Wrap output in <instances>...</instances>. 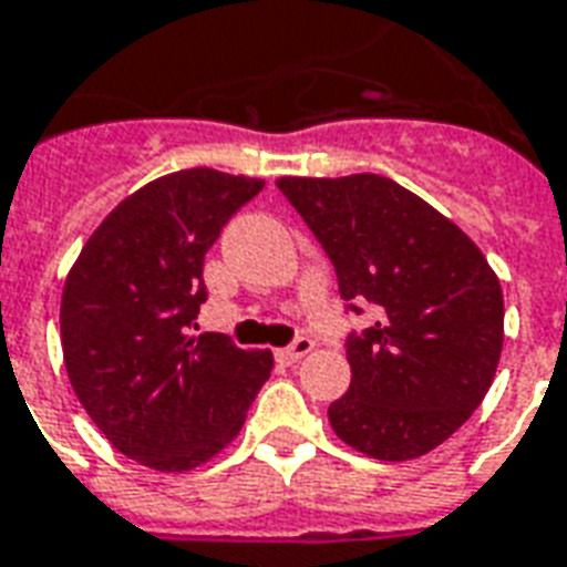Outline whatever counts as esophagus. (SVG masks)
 I'll list each match as a JSON object with an SVG mask.
<instances>
[{
    "mask_svg": "<svg viewBox=\"0 0 567 567\" xmlns=\"http://www.w3.org/2000/svg\"><path fill=\"white\" fill-rule=\"evenodd\" d=\"M312 348H315V341L302 336V339L293 341L291 348H282V351H276V360L285 362V365H293V362H300L306 353L312 351Z\"/></svg>",
    "mask_w": 567,
    "mask_h": 567,
    "instance_id": "34e87169",
    "label": "esophagus"
}]
</instances>
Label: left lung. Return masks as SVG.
Listing matches in <instances>:
<instances>
[{"mask_svg": "<svg viewBox=\"0 0 567 567\" xmlns=\"http://www.w3.org/2000/svg\"><path fill=\"white\" fill-rule=\"evenodd\" d=\"M276 187L330 255L341 300L380 309L348 339L351 389L327 410L336 437L378 461L427 455L494 383L499 279L449 216L383 175H285Z\"/></svg>", "mask_w": 567, "mask_h": 567, "instance_id": "8db88e82", "label": "left lung"}]
</instances>
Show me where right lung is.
I'll use <instances>...</instances> for the list:
<instances>
[{
  "label": "right lung",
  "instance_id": "1",
  "mask_svg": "<svg viewBox=\"0 0 567 567\" xmlns=\"http://www.w3.org/2000/svg\"><path fill=\"white\" fill-rule=\"evenodd\" d=\"M261 178L181 168L127 196L85 240L62 291L64 369L121 455L187 473L231 443L274 371L270 351L189 336L205 252Z\"/></svg>",
  "mask_w": 567,
  "mask_h": 567
}]
</instances>
